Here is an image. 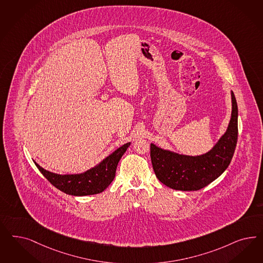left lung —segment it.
<instances>
[{
	"label": "left lung",
	"mask_w": 263,
	"mask_h": 263,
	"mask_svg": "<svg viewBox=\"0 0 263 263\" xmlns=\"http://www.w3.org/2000/svg\"><path fill=\"white\" fill-rule=\"evenodd\" d=\"M230 97L231 116L229 126L208 152L190 156L151 143L153 168L163 185L177 191H197L208 186L229 167L238 136L237 102L232 91Z\"/></svg>",
	"instance_id": "obj_1"
}]
</instances>
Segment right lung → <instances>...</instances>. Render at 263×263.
Listing matches in <instances>:
<instances>
[{"label": "right lung", "instance_id": "right-lung-1", "mask_svg": "<svg viewBox=\"0 0 263 263\" xmlns=\"http://www.w3.org/2000/svg\"><path fill=\"white\" fill-rule=\"evenodd\" d=\"M130 142L119 147L92 168L77 174H58L44 170L34 161V164L51 184L67 195L76 196L97 195L102 193L115 178L116 168L122 156Z\"/></svg>", "mask_w": 263, "mask_h": 263}]
</instances>
